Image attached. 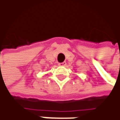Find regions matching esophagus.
<instances>
[{
    "mask_svg": "<svg viewBox=\"0 0 120 120\" xmlns=\"http://www.w3.org/2000/svg\"><path fill=\"white\" fill-rule=\"evenodd\" d=\"M65 64H66L65 62H60V63L58 64V65H59V66H64Z\"/></svg>",
    "mask_w": 120,
    "mask_h": 120,
    "instance_id": "1",
    "label": "esophagus"
}]
</instances>
